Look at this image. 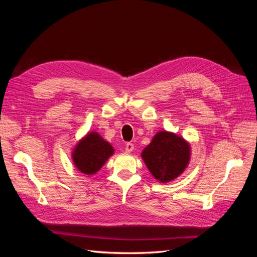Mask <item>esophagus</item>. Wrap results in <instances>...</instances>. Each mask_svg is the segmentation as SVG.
<instances>
[{
  "label": "esophagus",
  "instance_id": "obj_1",
  "mask_svg": "<svg viewBox=\"0 0 257 257\" xmlns=\"http://www.w3.org/2000/svg\"><path fill=\"white\" fill-rule=\"evenodd\" d=\"M133 150H134V145L132 144V143H127L125 145V152L126 153H131Z\"/></svg>",
  "mask_w": 257,
  "mask_h": 257
}]
</instances>
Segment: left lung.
Here are the masks:
<instances>
[{
    "mask_svg": "<svg viewBox=\"0 0 257 257\" xmlns=\"http://www.w3.org/2000/svg\"><path fill=\"white\" fill-rule=\"evenodd\" d=\"M142 158L151 175L161 183L175 180L188 167L191 146L181 136L161 131L142 152Z\"/></svg>",
    "mask_w": 257,
    "mask_h": 257,
    "instance_id": "obj_1",
    "label": "left lung"
}]
</instances>
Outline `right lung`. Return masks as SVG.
Here are the masks:
<instances>
[{"label": "right lung", "mask_w": 257, "mask_h": 257, "mask_svg": "<svg viewBox=\"0 0 257 257\" xmlns=\"http://www.w3.org/2000/svg\"><path fill=\"white\" fill-rule=\"evenodd\" d=\"M114 153L113 147L96 132H89L72 152L75 167L84 175H94Z\"/></svg>", "instance_id": "right-lung-1"}]
</instances>
